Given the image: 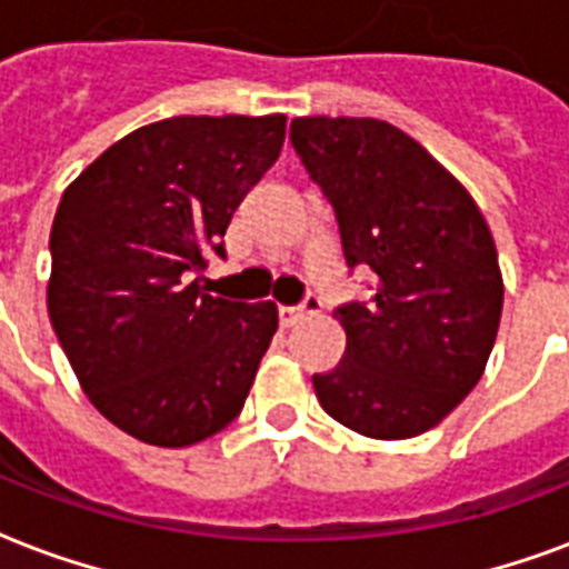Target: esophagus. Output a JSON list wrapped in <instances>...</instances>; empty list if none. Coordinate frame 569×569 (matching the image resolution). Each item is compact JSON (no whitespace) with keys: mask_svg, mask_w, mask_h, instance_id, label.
<instances>
[{"mask_svg":"<svg viewBox=\"0 0 569 569\" xmlns=\"http://www.w3.org/2000/svg\"><path fill=\"white\" fill-rule=\"evenodd\" d=\"M277 313H280V325H283V328H292V325L301 322L303 316L319 313V301H316V298H307L303 307H286V303H280Z\"/></svg>","mask_w":569,"mask_h":569,"instance_id":"1","label":"esophagus"}]
</instances>
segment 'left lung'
<instances>
[{
  "instance_id": "obj_1",
  "label": "left lung",
  "mask_w": 569,
  "mask_h": 569,
  "mask_svg": "<svg viewBox=\"0 0 569 569\" xmlns=\"http://www.w3.org/2000/svg\"><path fill=\"white\" fill-rule=\"evenodd\" d=\"M289 137L333 206L349 268L379 277L370 303L333 313L346 355L316 372V397L370 439L420 436L475 390L496 346L505 280L487 217L388 121L303 116Z\"/></svg>"
}]
</instances>
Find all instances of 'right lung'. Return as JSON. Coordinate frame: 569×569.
Returning a JSON list of instances; mask_svg holds the SVG:
<instances>
[{
  "label": "right lung",
  "mask_w": 569,
  "mask_h": 569,
  "mask_svg": "<svg viewBox=\"0 0 569 569\" xmlns=\"http://www.w3.org/2000/svg\"><path fill=\"white\" fill-rule=\"evenodd\" d=\"M286 116H172L130 130L64 188L47 313L86 397L154 448L211 439L244 409L277 303L199 292L206 253L280 158Z\"/></svg>",
  "instance_id": "right-lung-1"
}]
</instances>
